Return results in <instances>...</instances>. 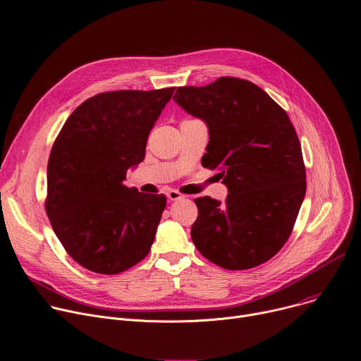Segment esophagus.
<instances>
[{"instance_id":"1","label":"esophagus","mask_w":361,"mask_h":361,"mask_svg":"<svg viewBox=\"0 0 361 361\" xmlns=\"http://www.w3.org/2000/svg\"><path fill=\"white\" fill-rule=\"evenodd\" d=\"M166 197H168V200H171V202H176V200H181L184 196L181 195V193H178L177 190H170L166 193Z\"/></svg>"}]
</instances>
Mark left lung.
I'll return each mask as SVG.
<instances>
[{
    "mask_svg": "<svg viewBox=\"0 0 361 361\" xmlns=\"http://www.w3.org/2000/svg\"><path fill=\"white\" fill-rule=\"evenodd\" d=\"M173 99L206 123L202 164L219 170L228 187L224 203L196 199V248L226 270L269 261L290 236L306 193L302 148L289 116L255 84L231 77L178 87Z\"/></svg>",
    "mask_w": 361,
    "mask_h": 361,
    "instance_id": "left-lung-1",
    "label": "left lung"
}]
</instances>
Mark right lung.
Instances as JSON below:
<instances>
[{
    "label": "right lung",
    "mask_w": 361,
    "mask_h": 361,
    "mask_svg": "<svg viewBox=\"0 0 361 361\" xmlns=\"http://www.w3.org/2000/svg\"><path fill=\"white\" fill-rule=\"evenodd\" d=\"M176 88L111 91L68 117L47 162L46 213L66 250L99 274L122 273L145 258L166 204L164 195L126 187Z\"/></svg>",
    "instance_id": "right-lung-1"
}]
</instances>
